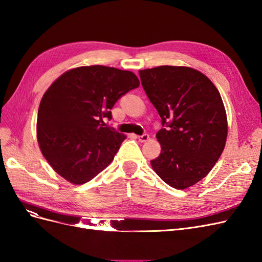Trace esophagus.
Returning <instances> with one entry per match:
<instances>
[{
  "label": "esophagus",
  "mask_w": 262,
  "mask_h": 262,
  "mask_svg": "<svg viewBox=\"0 0 262 262\" xmlns=\"http://www.w3.org/2000/svg\"><path fill=\"white\" fill-rule=\"evenodd\" d=\"M148 139H149L148 134H143V136H139L138 137V140L141 142V143H144V142L148 141Z\"/></svg>",
  "instance_id": "1"
}]
</instances>
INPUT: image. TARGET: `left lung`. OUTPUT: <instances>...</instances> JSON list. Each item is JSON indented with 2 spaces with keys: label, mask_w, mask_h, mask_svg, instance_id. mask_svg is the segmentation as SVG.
I'll return each mask as SVG.
<instances>
[{
  "label": "left lung",
  "mask_w": 262,
  "mask_h": 262,
  "mask_svg": "<svg viewBox=\"0 0 262 262\" xmlns=\"http://www.w3.org/2000/svg\"><path fill=\"white\" fill-rule=\"evenodd\" d=\"M139 74L163 126L167 125L156 133L162 150L150 165L170 187L187 189L208 175L225 147L228 125L220 92L189 67L161 66Z\"/></svg>",
  "instance_id": "obj_1"
}]
</instances>
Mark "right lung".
Masks as SVG:
<instances>
[{
	"mask_svg": "<svg viewBox=\"0 0 262 262\" xmlns=\"http://www.w3.org/2000/svg\"><path fill=\"white\" fill-rule=\"evenodd\" d=\"M131 71L104 66L71 69L41 98L37 140L53 170L71 184L83 185L114 161L125 136L106 128L115 102L137 89Z\"/></svg>",
	"mask_w": 262,
	"mask_h": 262,
	"instance_id": "obj_1",
	"label": "right lung"
}]
</instances>
